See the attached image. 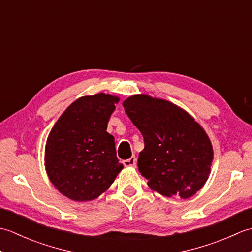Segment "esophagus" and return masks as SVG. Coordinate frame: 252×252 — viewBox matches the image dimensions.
<instances>
[{"label": "esophagus", "mask_w": 252, "mask_h": 252, "mask_svg": "<svg viewBox=\"0 0 252 252\" xmlns=\"http://www.w3.org/2000/svg\"><path fill=\"white\" fill-rule=\"evenodd\" d=\"M123 165L127 168H135L136 167V158L135 156H132L131 158L123 160Z\"/></svg>", "instance_id": "obj_1"}]
</instances>
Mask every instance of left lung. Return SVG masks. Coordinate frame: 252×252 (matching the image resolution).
Masks as SVG:
<instances>
[{
  "label": "left lung",
  "mask_w": 252,
  "mask_h": 252,
  "mask_svg": "<svg viewBox=\"0 0 252 252\" xmlns=\"http://www.w3.org/2000/svg\"><path fill=\"white\" fill-rule=\"evenodd\" d=\"M122 106L144 137L137 165L147 185L165 197L194 196L210 175L213 160L201 126L181 107L146 94L132 95Z\"/></svg>",
  "instance_id": "8db88e82"
}]
</instances>
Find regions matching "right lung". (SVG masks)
Segmentation results:
<instances>
[{"mask_svg":"<svg viewBox=\"0 0 252 252\" xmlns=\"http://www.w3.org/2000/svg\"><path fill=\"white\" fill-rule=\"evenodd\" d=\"M119 97L98 93L74 100L52 127L45 144V170L58 191L90 201L109 189L123 169L107 125Z\"/></svg>","mask_w":252,"mask_h":252,"instance_id":"obj_1","label":"right lung"}]
</instances>
